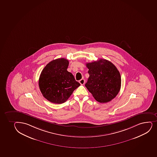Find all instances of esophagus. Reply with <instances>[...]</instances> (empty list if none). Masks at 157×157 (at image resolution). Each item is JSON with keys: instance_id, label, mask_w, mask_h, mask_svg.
<instances>
[{"instance_id": "1", "label": "esophagus", "mask_w": 157, "mask_h": 157, "mask_svg": "<svg viewBox=\"0 0 157 157\" xmlns=\"http://www.w3.org/2000/svg\"><path fill=\"white\" fill-rule=\"evenodd\" d=\"M79 83L81 85H83L84 84V83H85V80L84 79H82L79 80Z\"/></svg>"}]
</instances>
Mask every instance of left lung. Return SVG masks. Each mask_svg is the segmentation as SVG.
Returning a JSON list of instances; mask_svg holds the SVG:
<instances>
[{"label":"left lung","instance_id":"1","mask_svg":"<svg viewBox=\"0 0 157 157\" xmlns=\"http://www.w3.org/2000/svg\"><path fill=\"white\" fill-rule=\"evenodd\" d=\"M89 77L85 86L97 101L107 103L118 94L121 79L116 67L104 59L86 63Z\"/></svg>","mask_w":157,"mask_h":157}]
</instances>
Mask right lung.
<instances>
[{"mask_svg": "<svg viewBox=\"0 0 157 157\" xmlns=\"http://www.w3.org/2000/svg\"><path fill=\"white\" fill-rule=\"evenodd\" d=\"M68 65L67 59H57L49 62L41 73L39 89L44 98L51 103L59 104L65 102L80 86L73 74L67 71Z\"/></svg>", "mask_w": 157, "mask_h": 157, "instance_id": "add662e5", "label": "right lung"}]
</instances>
